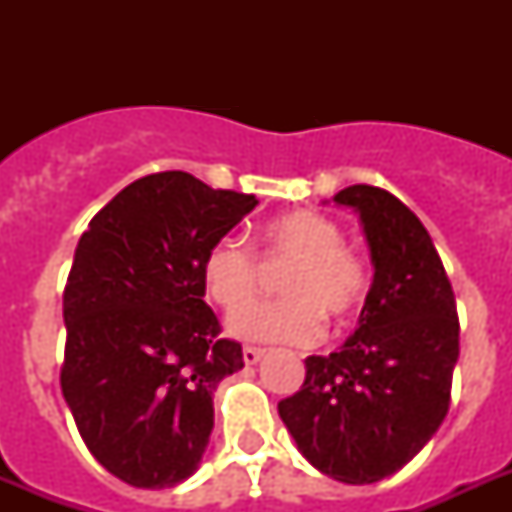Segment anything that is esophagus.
<instances>
[{"instance_id": "1", "label": "esophagus", "mask_w": 512, "mask_h": 512, "mask_svg": "<svg viewBox=\"0 0 512 512\" xmlns=\"http://www.w3.org/2000/svg\"><path fill=\"white\" fill-rule=\"evenodd\" d=\"M265 350L263 348H255V345H244V364H257L260 358H263Z\"/></svg>"}]
</instances>
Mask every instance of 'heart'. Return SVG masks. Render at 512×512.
Listing matches in <instances>:
<instances>
[{"label": "heart", "mask_w": 512, "mask_h": 512, "mask_svg": "<svg viewBox=\"0 0 512 512\" xmlns=\"http://www.w3.org/2000/svg\"><path fill=\"white\" fill-rule=\"evenodd\" d=\"M345 233L332 217L297 209L260 225V259L266 267H286L279 304L243 310L262 288L257 255L236 236H220L201 257V287L228 316L231 332L252 342L313 345L324 335V319L335 327L356 321L372 289V271L358 249L342 244Z\"/></svg>", "instance_id": "b5f03b06"}]
</instances>
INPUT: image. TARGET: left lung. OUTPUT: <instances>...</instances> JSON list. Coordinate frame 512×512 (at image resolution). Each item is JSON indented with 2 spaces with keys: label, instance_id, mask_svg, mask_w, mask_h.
Masks as SVG:
<instances>
[{
  "label": "left lung",
  "instance_id": "1",
  "mask_svg": "<svg viewBox=\"0 0 512 512\" xmlns=\"http://www.w3.org/2000/svg\"><path fill=\"white\" fill-rule=\"evenodd\" d=\"M337 204L361 215L374 281L356 335L305 358V382L279 414L324 476L374 484L401 470L444 422L460 356V319L420 217L385 188L350 185Z\"/></svg>",
  "mask_w": 512,
  "mask_h": 512
}]
</instances>
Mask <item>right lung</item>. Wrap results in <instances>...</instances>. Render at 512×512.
I'll return each mask as SVG.
<instances>
[{
    "label": "right lung",
    "instance_id": "add662e5",
    "mask_svg": "<svg viewBox=\"0 0 512 512\" xmlns=\"http://www.w3.org/2000/svg\"><path fill=\"white\" fill-rule=\"evenodd\" d=\"M255 207L188 172H156L116 193L79 239L60 388L92 457L135 489L191 476L217 382L244 366L204 303L201 257Z\"/></svg>",
    "mask_w": 512,
    "mask_h": 512
}]
</instances>
